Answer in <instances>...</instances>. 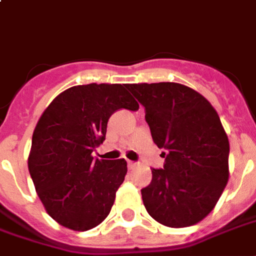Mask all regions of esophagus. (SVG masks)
I'll return each mask as SVG.
<instances>
[{"mask_svg": "<svg viewBox=\"0 0 256 256\" xmlns=\"http://www.w3.org/2000/svg\"><path fill=\"white\" fill-rule=\"evenodd\" d=\"M134 166H136V162H128V170H133Z\"/></svg>", "mask_w": 256, "mask_h": 256, "instance_id": "obj_1", "label": "esophagus"}]
</instances>
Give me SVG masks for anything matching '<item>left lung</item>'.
Returning <instances> with one entry per match:
<instances>
[{
	"mask_svg": "<svg viewBox=\"0 0 256 256\" xmlns=\"http://www.w3.org/2000/svg\"><path fill=\"white\" fill-rule=\"evenodd\" d=\"M128 90L145 108L153 142L164 149V166L152 168V182L141 190L148 213L171 228L200 222L229 178V141L218 114L186 85L128 84Z\"/></svg>",
	"mask_w": 256,
	"mask_h": 256,
	"instance_id": "1",
	"label": "left lung"
}]
</instances>
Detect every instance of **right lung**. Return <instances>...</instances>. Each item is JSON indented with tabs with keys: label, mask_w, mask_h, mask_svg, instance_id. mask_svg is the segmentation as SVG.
<instances>
[{
	"label": "right lung",
	"mask_w": 256,
	"mask_h": 256,
	"mask_svg": "<svg viewBox=\"0 0 256 256\" xmlns=\"http://www.w3.org/2000/svg\"><path fill=\"white\" fill-rule=\"evenodd\" d=\"M138 107L124 84H88L64 90L42 114L28 170L38 196L58 224L88 230L108 216L128 164L94 158L92 152L106 140L115 111Z\"/></svg>",
	"instance_id": "right-lung-1"
}]
</instances>
